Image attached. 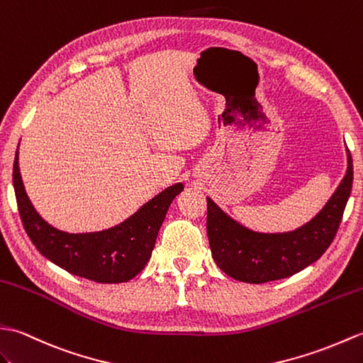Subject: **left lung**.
<instances>
[{
	"label": "left lung",
	"instance_id": "left-lung-1",
	"mask_svg": "<svg viewBox=\"0 0 363 363\" xmlns=\"http://www.w3.org/2000/svg\"><path fill=\"white\" fill-rule=\"evenodd\" d=\"M352 188V158L348 171L326 206L291 233L264 235L248 230L208 199L206 231L216 264L228 277L250 284L287 278L308 267L331 245Z\"/></svg>",
	"mask_w": 363,
	"mask_h": 363
}]
</instances>
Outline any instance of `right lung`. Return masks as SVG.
Listing matches in <instances>:
<instances>
[{
	"label": "right lung",
	"instance_id": "right-lung-1",
	"mask_svg": "<svg viewBox=\"0 0 363 363\" xmlns=\"http://www.w3.org/2000/svg\"><path fill=\"white\" fill-rule=\"evenodd\" d=\"M13 189L23 227L40 253L72 275L111 284L125 283L146 267L167 208L183 184L160 192L121 225L85 235L55 230L38 216L23 186L18 150L13 161Z\"/></svg>",
	"mask_w": 363,
	"mask_h": 363
}]
</instances>
